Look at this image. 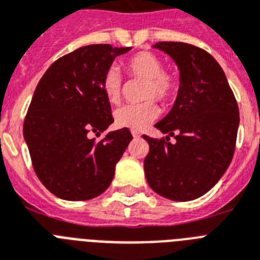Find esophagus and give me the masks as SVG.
Segmentation results:
<instances>
[{
	"instance_id": "1",
	"label": "esophagus",
	"mask_w": 260,
	"mask_h": 260,
	"mask_svg": "<svg viewBox=\"0 0 260 260\" xmlns=\"http://www.w3.org/2000/svg\"><path fill=\"white\" fill-rule=\"evenodd\" d=\"M132 134H133V137H134V138H140V133H137V132H133Z\"/></svg>"
}]
</instances>
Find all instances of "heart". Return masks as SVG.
I'll return each mask as SVG.
<instances>
[{
    "mask_svg": "<svg viewBox=\"0 0 260 260\" xmlns=\"http://www.w3.org/2000/svg\"><path fill=\"white\" fill-rule=\"evenodd\" d=\"M124 67L128 75L145 80L142 99H157L162 103L173 101L178 91V80L173 74L165 72L161 57L151 52H140L126 60ZM102 88L110 103L117 105L122 98V78L117 67H110L102 78ZM159 115L158 106L154 101L138 105L122 106L114 114L117 126L140 132Z\"/></svg>",
    "mask_w": 260,
    "mask_h": 260,
    "instance_id": "b5f03b06",
    "label": "heart"
}]
</instances>
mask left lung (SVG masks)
<instances>
[{
    "instance_id": "left-lung-1",
    "label": "left lung",
    "mask_w": 260,
    "mask_h": 260,
    "mask_svg": "<svg viewBox=\"0 0 260 260\" xmlns=\"http://www.w3.org/2000/svg\"><path fill=\"white\" fill-rule=\"evenodd\" d=\"M153 48L172 57L180 71L173 107L154 126L165 140L143 136L149 154L143 161L147 184L159 196L190 201L223 177L235 151L239 109L225 74L201 48L161 41ZM169 136L176 142L170 144Z\"/></svg>"
}]
</instances>
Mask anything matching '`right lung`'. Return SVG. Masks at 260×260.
I'll return each instance as SVG.
<instances>
[{
    "label": "right lung",
    "mask_w": 260,
    "mask_h": 260,
    "mask_svg": "<svg viewBox=\"0 0 260 260\" xmlns=\"http://www.w3.org/2000/svg\"><path fill=\"white\" fill-rule=\"evenodd\" d=\"M132 48L86 45L60 57L37 84L24 122V140L43 185L59 199L90 200L109 188L115 165L133 140L127 128L103 133L113 123L102 78L115 57Z\"/></svg>",
    "instance_id": "1"
}]
</instances>
